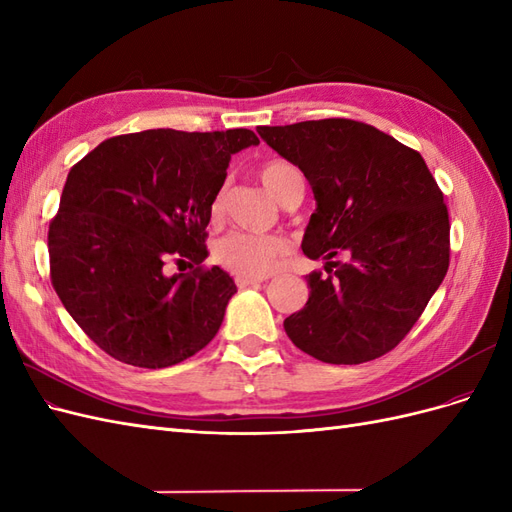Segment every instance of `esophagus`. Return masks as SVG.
<instances>
[{"mask_svg": "<svg viewBox=\"0 0 512 512\" xmlns=\"http://www.w3.org/2000/svg\"><path fill=\"white\" fill-rule=\"evenodd\" d=\"M265 282V277H247V275H237L235 277V284L239 288H247V286H256V284H262Z\"/></svg>", "mask_w": 512, "mask_h": 512, "instance_id": "34e87169", "label": "esophagus"}]
</instances>
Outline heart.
I'll return each instance as SVG.
<instances>
[{
    "instance_id": "obj_1",
    "label": "heart",
    "mask_w": 512,
    "mask_h": 512,
    "mask_svg": "<svg viewBox=\"0 0 512 512\" xmlns=\"http://www.w3.org/2000/svg\"><path fill=\"white\" fill-rule=\"evenodd\" d=\"M299 170L290 162L273 158L258 168L262 185L280 200L286 194L288 181ZM222 211V198L218 196L211 205V215L218 218ZM292 243L284 235H250V232H230L224 239L215 243L213 256L224 269L235 275L265 277L273 273L290 256Z\"/></svg>"
}]
</instances>
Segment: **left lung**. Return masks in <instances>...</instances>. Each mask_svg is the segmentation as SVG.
I'll list each match as a JSON object with an SVG mask.
<instances>
[{
	"label": "left lung",
	"mask_w": 512,
	"mask_h": 512,
	"mask_svg": "<svg viewBox=\"0 0 512 512\" xmlns=\"http://www.w3.org/2000/svg\"><path fill=\"white\" fill-rule=\"evenodd\" d=\"M299 166L316 196L303 254L309 299L284 320L292 344L322 363L359 365L391 352L425 312L448 271L451 224L421 153L354 119L260 126ZM346 253L348 261H335Z\"/></svg>",
	"instance_id": "left-lung-1"
}]
</instances>
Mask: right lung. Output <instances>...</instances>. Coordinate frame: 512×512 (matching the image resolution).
<instances>
[{
	"mask_svg": "<svg viewBox=\"0 0 512 512\" xmlns=\"http://www.w3.org/2000/svg\"><path fill=\"white\" fill-rule=\"evenodd\" d=\"M252 130H145L106 138L76 162L49 224L51 284L85 335L113 359L162 369L203 350L237 292L205 267L211 205ZM188 259L168 278L165 262Z\"/></svg>",
	"mask_w": 512,
	"mask_h": 512,
	"instance_id": "right-lung-1",
	"label": "right lung"
}]
</instances>
